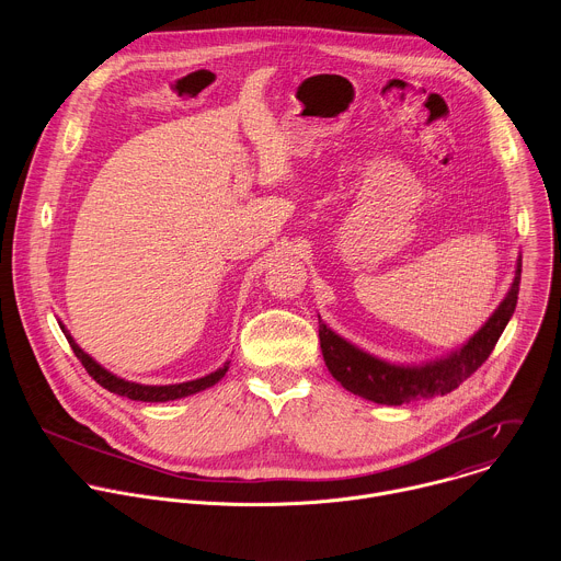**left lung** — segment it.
I'll list each match as a JSON object with an SVG mask.
<instances>
[{"instance_id":"1","label":"left lung","mask_w":561,"mask_h":561,"mask_svg":"<svg viewBox=\"0 0 561 561\" xmlns=\"http://www.w3.org/2000/svg\"><path fill=\"white\" fill-rule=\"evenodd\" d=\"M522 279V262L517 260V271L513 286L497 310L489 317V322L479 329L461 348L450 355L422 364V366H397L377 359L337 333H333L319 317V344H322L324 362L331 375L353 394L370 399L375 404L402 407L415 399H428L455 390L463 379H468L493 353L500 335L504 333L508 319L515 312Z\"/></svg>"}]
</instances>
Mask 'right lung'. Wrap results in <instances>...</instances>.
Returning a JSON list of instances; mask_svg holds the SVG:
<instances>
[{"label":"right lung","mask_w":561,"mask_h":561,"mask_svg":"<svg viewBox=\"0 0 561 561\" xmlns=\"http://www.w3.org/2000/svg\"><path fill=\"white\" fill-rule=\"evenodd\" d=\"M61 327V324H59ZM72 353L77 355V359L82 362V366L87 368V373L100 383L104 386L106 390L115 392V394H122V397H128V399H135V402H171V399H182V397H188V394H195L199 390H206L210 386H215L228 370V362L217 368L215 373L206 375V377H199V379H193V381H184V383H169V386H144V383H137V381H128V379H122L117 375H113L111 370H106L104 366H100L91 355H87L82 348H79L75 344V340L70 337V333L61 327Z\"/></svg>","instance_id":"right-lung-1"}]
</instances>
